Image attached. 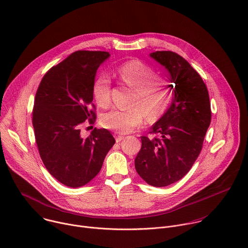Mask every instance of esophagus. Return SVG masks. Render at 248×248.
Instances as JSON below:
<instances>
[{"instance_id":"1","label":"esophagus","mask_w":248,"mask_h":248,"mask_svg":"<svg viewBox=\"0 0 248 248\" xmlns=\"http://www.w3.org/2000/svg\"><path fill=\"white\" fill-rule=\"evenodd\" d=\"M124 138V136H122V135H118V136H116V142L117 143H119V142H121L123 139Z\"/></svg>"}]
</instances>
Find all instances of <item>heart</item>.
<instances>
[{
	"label": "heart",
	"mask_w": 248,
	"mask_h": 248,
	"mask_svg": "<svg viewBox=\"0 0 248 248\" xmlns=\"http://www.w3.org/2000/svg\"><path fill=\"white\" fill-rule=\"evenodd\" d=\"M122 81L134 90L131 105L128 110L112 109L105 113L101 122L109 129L119 133L130 132L140 125L145 118L154 121L166 110L170 100L168 83L156 77L155 71L139 61H130L118 69ZM111 80L106 74L99 75L93 86V94L96 103L106 107L110 103Z\"/></svg>",
	"instance_id": "heart-1"
}]
</instances>
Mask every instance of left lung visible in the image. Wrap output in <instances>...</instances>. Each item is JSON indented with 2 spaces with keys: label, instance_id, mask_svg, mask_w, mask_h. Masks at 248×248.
<instances>
[{
  "label": "left lung",
  "instance_id": "obj_1",
  "mask_svg": "<svg viewBox=\"0 0 248 248\" xmlns=\"http://www.w3.org/2000/svg\"><path fill=\"white\" fill-rule=\"evenodd\" d=\"M150 57L166 68L173 99L152 126L158 137L141 136L142 147L135 169L149 185L170 186L184 178L201 153L212 112L208 89L199 73L182 56L156 51Z\"/></svg>",
  "mask_w": 248,
  "mask_h": 248
}]
</instances>
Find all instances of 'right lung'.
Returning a JSON list of instances; mask_svg holds the SVG:
<instances>
[{
	"label": "right lung",
	"instance_id": "right-lung-1",
	"mask_svg": "<svg viewBox=\"0 0 248 248\" xmlns=\"http://www.w3.org/2000/svg\"><path fill=\"white\" fill-rule=\"evenodd\" d=\"M109 57L108 52L76 51L51 67L36 91L32 126L40 157L48 172L69 187L92 181L115 144L105 128L81 135L82 124L96 118L89 110L93 86L97 68Z\"/></svg>",
	"mask_w": 248,
	"mask_h": 248
}]
</instances>
